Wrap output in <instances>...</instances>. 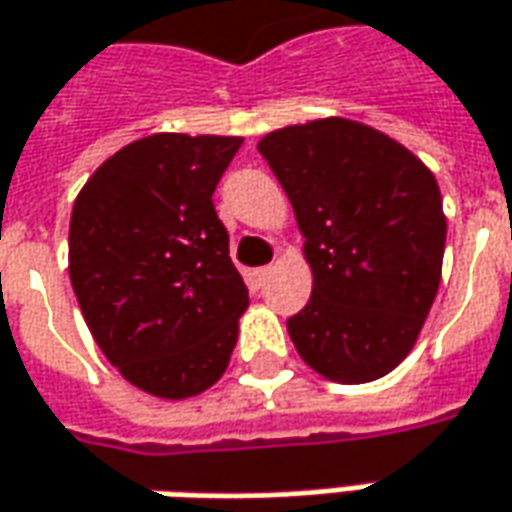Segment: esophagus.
Masks as SVG:
<instances>
[{
  "label": "esophagus",
  "mask_w": 512,
  "mask_h": 512,
  "mask_svg": "<svg viewBox=\"0 0 512 512\" xmlns=\"http://www.w3.org/2000/svg\"><path fill=\"white\" fill-rule=\"evenodd\" d=\"M271 271H274V266H263V269H257L255 271L257 283H260V285L266 283V280H269V277H271Z\"/></svg>",
  "instance_id": "obj_1"
}]
</instances>
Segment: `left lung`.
Instances as JSON below:
<instances>
[{"mask_svg":"<svg viewBox=\"0 0 512 512\" xmlns=\"http://www.w3.org/2000/svg\"><path fill=\"white\" fill-rule=\"evenodd\" d=\"M305 235L314 291L288 336L308 367L367 384L401 364L429 314L446 249L437 179L370 125L328 117L260 139Z\"/></svg>","mask_w":512,"mask_h":512,"instance_id":"obj_1","label":"left lung"}]
</instances>
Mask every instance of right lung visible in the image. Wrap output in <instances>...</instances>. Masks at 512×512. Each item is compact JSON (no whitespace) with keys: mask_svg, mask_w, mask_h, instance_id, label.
<instances>
[{"mask_svg":"<svg viewBox=\"0 0 512 512\" xmlns=\"http://www.w3.org/2000/svg\"><path fill=\"white\" fill-rule=\"evenodd\" d=\"M241 137L154 134L86 182L69 221V277L103 356L156 398L212 387L249 291L212 193Z\"/></svg>","mask_w":512,"mask_h":512,"instance_id":"obj_1","label":"right lung"}]
</instances>
